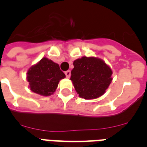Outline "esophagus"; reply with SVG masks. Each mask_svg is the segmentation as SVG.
<instances>
[{"mask_svg": "<svg viewBox=\"0 0 147 147\" xmlns=\"http://www.w3.org/2000/svg\"><path fill=\"white\" fill-rule=\"evenodd\" d=\"M65 76L67 78H69L70 76H71V71H67L65 72Z\"/></svg>", "mask_w": 147, "mask_h": 147, "instance_id": "34e87169", "label": "esophagus"}]
</instances>
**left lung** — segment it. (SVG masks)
Segmentation results:
<instances>
[{
    "instance_id": "left-lung-1",
    "label": "left lung",
    "mask_w": 147,
    "mask_h": 147,
    "mask_svg": "<svg viewBox=\"0 0 147 147\" xmlns=\"http://www.w3.org/2000/svg\"><path fill=\"white\" fill-rule=\"evenodd\" d=\"M74 66L70 80L81 98H98L106 92L112 82V70L102 59L82 57L74 62Z\"/></svg>"
}]
</instances>
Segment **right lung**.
<instances>
[{"mask_svg": "<svg viewBox=\"0 0 147 147\" xmlns=\"http://www.w3.org/2000/svg\"><path fill=\"white\" fill-rule=\"evenodd\" d=\"M65 77V75L60 70L59 65L46 57L32 65L27 72L30 90L43 96L53 94L59 82Z\"/></svg>", "mask_w": 147, "mask_h": 147, "instance_id": "add662e5", "label": "right lung"}]
</instances>
